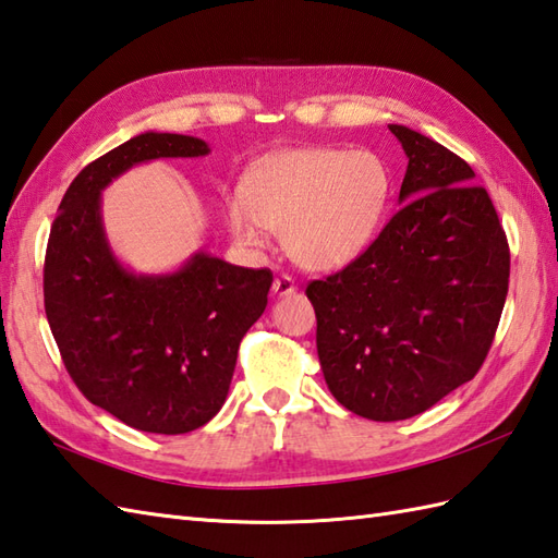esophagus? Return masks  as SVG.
Wrapping results in <instances>:
<instances>
[{"mask_svg": "<svg viewBox=\"0 0 558 558\" xmlns=\"http://www.w3.org/2000/svg\"><path fill=\"white\" fill-rule=\"evenodd\" d=\"M295 281L289 277V275H279L277 279H275V283H271V291H275V295H291V293H295Z\"/></svg>", "mask_w": 558, "mask_h": 558, "instance_id": "1", "label": "esophagus"}]
</instances>
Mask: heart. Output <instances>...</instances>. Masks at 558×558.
I'll list each match as a JSON object with an SVG mask.
<instances>
[{"label":"heart","instance_id":"b5f03b06","mask_svg":"<svg viewBox=\"0 0 558 558\" xmlns=\"http://www.w3.org/2000/svg\"><path fill=\"white\" fill-rule=\"evenodd\" d=\"M391 171L369 150L293 147L265 157L225 207L231 239L263 247L277 233L305 269H339L361 257L387 219Z\"/></svg>","mask_w":558,"mask_h":558}]
</instances>
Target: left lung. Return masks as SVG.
Returning a JSON list of instances; mask_svg holds the SVG:
<instances>
[{
    "label": "left lung",
    "mask_w": 558,
    "mask_h": 558,
    "mask_svg": "<svg viewBox=\"0 0 558 558\" xmlns=\"http://www.w3.org/2000/svg\"><path fill=\"white\" fill-rule=\"evenodd\" d=\"M389 131L408 157L399 213L349 267L305 289L329 391L377 423L425 413L477 375L511 271L475 171L423 133Z\"/></svg>",
    "instance_id": "8db88e82"
}]
</instances>
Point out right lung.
I'll use <instances>...</instances> for the list:
<instances>
[{"mask_svg":"<svg viewBox=\"0 0 558 558\" xmlns=\"http://www.w3.org/2000/svg\"><path fill=\"white\" fill-rule=\"evenodd\" d=\"M207 153L193 135H135L71 181L47 241L45 313L71 379L90 403L155 435L193 432L225 405L271 271L197 251L169 275H135L109 247L102 191L135 165Z\"/></svg>","mask_w":558,"mask_h":558,"instance_id":"obj_1","label":"right lung"}]
</instances>
